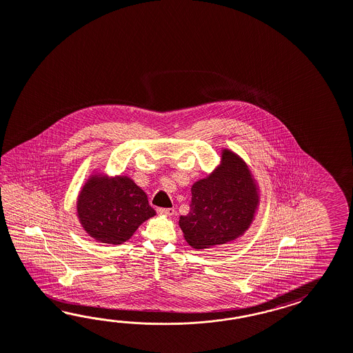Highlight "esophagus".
Wrapping results in <instances>:
<instances>
[{
    "instance_id": "obj_1",
    "label": "esophagus",
    "mask_w": 353,
    "mask_h": 353,
    "mask_svg": "<svg viewBox=\"0 0 353 353\" xmlns=\"http://www.w3.org/2000/svg\"><path fill=\"white\" fill-rule=\"evenodd\" d=\"M158 213H159V214L171 216V215L174 214V208H159V209H158Z\"/></svg>"
}]
</instances>
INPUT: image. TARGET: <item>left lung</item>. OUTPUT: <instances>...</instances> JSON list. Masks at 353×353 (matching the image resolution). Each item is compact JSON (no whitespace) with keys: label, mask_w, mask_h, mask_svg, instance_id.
<instances>
[{"label":"left lung","mask_w":353,"mask_h":353,"mask_svg":"<svg viewBox=\"0 0 353 353\" xmlns=\"http://www.w3.org/2000/svg\"><path fill=\"white\" fill-rule=\"evenodd\" d=\"M188 215H181L185 240L194 249H209L236 240L250 227L258 208V188L249 167L231 150L222 152L214 172L191 188Z\"/></svg>","instance_id":"8db88e82"}]
</instances>
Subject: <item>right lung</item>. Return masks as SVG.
Segmentation results:
<instances>
[{
	"mask_svg": "<svg viewBox=\"0 0 353 353\" xmlns=\"http://www.w3.org/2000/svg\"><path fill=\"white\" fill-rule=\"evenodd\" d=\"M77 209L89 236L112 245L129 240L140 224L155 215L145 192L128 176H92L79 194Z\"/></svg>",
	"mask_w": 353,
	"mask_h": 353,
	"instance_id": "right-lung-1",
	"label": "right lung"
}]
</instances>
